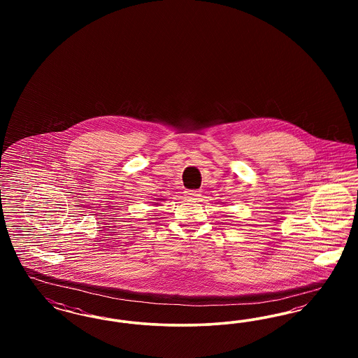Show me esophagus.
Segmentation results:
<instances>
[{
    "mask_svg": "<svg viewBox=\"0 0 358 358\" xmlns=\"http://www.w3.org/2000/svg\"><path fill=\"white\" fill-rule=\"evenodd\" d=\"M185 196L189 200H197L201 196V193H200V190H187Z\"/></svg>",
    "mask_w": 358,
    "mask_h": 358,
    "instance_id": "34e87169",
    "label": "esophagus"
}]
</instances>
